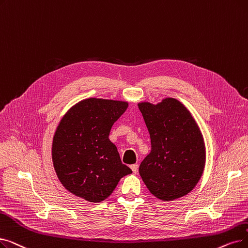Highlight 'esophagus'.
<instances>
[{"label":"esophagus","mask_w":248,"mask_h":248,"mask_svg":"<svg viewBox=\"0 0 248 248\" xmlns=\"http://www.w3.org/2000/svg\"><path fill=\"white\" fill-rule=\"evenodd\" d=\"M131 168H132V170H133V172H134L135 174L138 173V171H139V165H138V164H133V165L131 166Z\"/></svg>","instance_id":"obj_1"}]
</instances>
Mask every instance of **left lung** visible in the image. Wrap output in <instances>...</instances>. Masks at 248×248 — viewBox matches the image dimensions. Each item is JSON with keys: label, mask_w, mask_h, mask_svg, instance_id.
Wrapping results in <instances>:
<instances>
[{"label": "left lung", "mask_w": 248, "mask_h": 248, "mask_svg": "<svg viewBox=\"0 0 248 248\" xmlns=\"http://www.w3.org/2000/svg\"><path fill=\"white\" fill-rule=\"evenodd\" d=\"M151 138V152L139 172L150 192L162 201L186 196L199 182L206 151L197 125L179 101L139 103Z\"/></svg>", "instance_id": "obj_1"}]
</instances>
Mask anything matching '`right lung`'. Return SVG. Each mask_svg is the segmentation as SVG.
Here are the masks:
<instances>
[{
  "label": "right lung",
  "mask_w": 248,
  "mask_h": 248,
  "mask_svg": "<svg viewBox=\"0 0 248 248\" xmlns=\"http://www.w3.org/2000/svg\"><path fill=\"white\" fill-rule=\"evenodd\" d=\"M127 108L122 101L89 98L66 113L52 142L57 175L73 195L98 202L108 198L120 179L132 173L109 141L113 124Z\"/></svg>",
  "instance_id": "right-lung-1"
}]
</instances>
